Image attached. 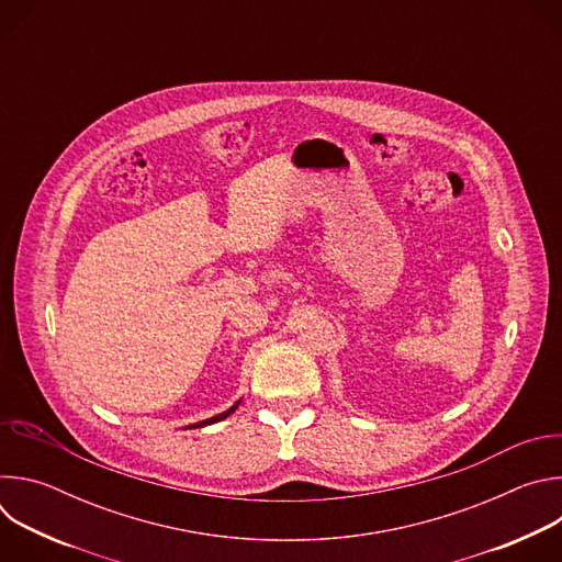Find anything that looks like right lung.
<instances>
[{
	"instance_id": "add662e5",
	"label": "right lung",
	"mask_w": 562,
	"mask_h": 562,
	"mask_svg": "<svg viewBox=\"0 0 562 562\" xmlns=\"http://www.w3.org/2000/svg\"><path fill=\"white\" fill-rule=\"evenodd\" d=\"M237 405H239V400L237 403L231 407V409H226V412H222V414H217V416H213V418H206V420H202V423H195V425H189V427H206V425H213V423H220V420H224L226 416H231L235 409H237Z\"/></svg>"
}]
</instances>
